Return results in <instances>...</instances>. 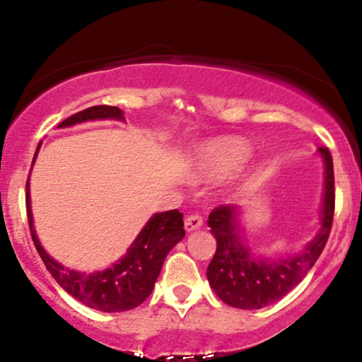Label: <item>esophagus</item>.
<instances>
[{
	"instance_id": "esophagus-1",
	"label": "esophagus",
	"mask_w": 362,
	"mask_h": 362,
	"mask_svg": "<svg viewBox=\"0 0 362 362\" xmlns=\"http://www.w3.org/2000/svg\"><path fill=\"white\" fill-rule=\"evenodd\" d=\"M202 223H204V219H202V216L199 214H189L185 218V230L187 231H194V230H199V228L202 226Z\"/></svg>"
}]
</instances>
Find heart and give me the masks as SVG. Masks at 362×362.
I'll return each mask as SVG.
<instances>
[{
	"label": "heart",
	"mask_w": 362,
	"mask_h": 362,
	"mask_svg": "<svg viewBox=\"0 0 362 362\" xmlns=\"http://www.w3.org/2000/svg\"><path fill=\"white\" fill-rule=\"evenodd\" d=\"M248 156H250V146L247 141L238 138L213 141L199 151L195 173L206 178L230 175L231 172L242 167Z\"/></svg>",
	"instance_id": "b5f03b06"
}]
</instances>
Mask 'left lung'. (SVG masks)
<instances>
[{"label":"left lung","instance_id":"left-lung-1","mask_svg":"<svg viewBox=\"0 0 362 362\" xmlns=\"http://www.w3.org/2000/svg\"><path fill=\"white\" fill-rule=\"evenodd\" d=\"M325 161L322 228L300 255L286 259H259L242 240L238 228V207L218 206L211 211L207 224L216 238V252L207 281L226 305L240 310H259L281 300L296 288L322 255L335 211L334 161L328 148H318Z\"/></svg>","mask_w":362,"mask_h":362}]
</instances>
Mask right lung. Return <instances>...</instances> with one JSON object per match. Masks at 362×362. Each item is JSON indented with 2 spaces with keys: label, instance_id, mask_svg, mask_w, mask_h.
<instances>
[{
  "label": "right lung",
  "instance_id": "1",
  "mask_svg": "<svg viewBox=\"0 0 362 362\" xmlns=\"http://www.w3.org/2000/svg\"><path fill=\"white\" fill-rule=\"evenodd\" d=\"M95 119L124 117L122 110L119 107L95 105L62 120L59 127H68L73 126V124ZM39 146H37V151H39ZM25 202H27V218L32 240H34L37 252H39L47 271L52 274L54 279L57 281V284L66 293L71 294L73 298H76L85 306L105 311V313L132 310L146 300L151 294L153 288H155V282L160 276L165 257L185 236L184 214L178 213V209L155 214L146 223V226L143 228L136 242L131 245L129 252L117 264L95 274L69 271V269H64L61 264L51 259L44 252V248L40 247V242L34 230V219H32L28 180Z\"/></svg>",
  "mask_w": 362,
  "mask_h": 362
}]
</instances>
